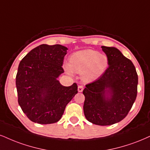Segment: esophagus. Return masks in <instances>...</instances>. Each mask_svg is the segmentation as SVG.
Segmentation results:
<instances>
[{
  "label": "esophagus",
  "instance_id": "34e87169",
  "mask_svg": "<svg viewBox=\"0 0 150 150\" xmlns=\"http://www.w3.org/2000/svg\"><path fill=\"white\" fill-rule=\"evenodd\" d=\"M83 86H79V87H78V91L79 92H81L83 91Z\"/></svg>",
  "mask_w": 150,
  "mask_h": 150
}]
</instances>
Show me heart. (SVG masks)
I'll use <instances>...</instances> for the list:
<instances>
[{
  "label": "heart",
  "mask_w": 150,
  "mask_h": 150,
  "mask_svg": "<svg viewBox=\"0 0 150 150\" xmlns=\"http://www.w3.org/2000/svg\"><path fill=\"white\" fill-rule=\"evenodd\" d=\"M69 64H64V69L68 74L71 75L73 70L82 74V78L86 82L97 79L106 69L108 58L90 49L83 50L74 53L69 58Z\"/></svg>",
  "instance_id": "b5f03b06"
}]
</instances>
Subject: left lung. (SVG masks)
Instances as JSON below:
<instances>
[{"instance_id": "1", "label": "left lung", "mask_w": 150, "mask_h": 150, "mask_svg": "<svg viewBox=\"0 0 150 150\" xmlns=\"http://www.w3.org/2000/svg\"><path fill=\"white\" fill-rule=\"evenodd\" d=\"M101 48L108 67L99 79L86 85L83 111L90 122L107 126L119 122L129 113L137 96L138 78L133 62L119 50Z\"/></svg>"}]
</instances>
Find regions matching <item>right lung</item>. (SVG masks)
I'll return each instance as SVG.
<instances>
[{
	"instance_id": "1",
	"label": "right lung",
	"mask_w": 150,
	"mask_h": 150,
	"mask_svg": "<svg viewBox=\"0 0 150 150\" xmlns=\"http://www.w3.org/2000/svg\"><path fill=\"white\" fill-rule=\"evenodd\" d=\"M67 49L60 44H41L20 62L16 76L18 102L33 122H57L78 93L76 83L65 87L57 79L64 72L62 66Z\"/></svg>"
}]
</instances>
